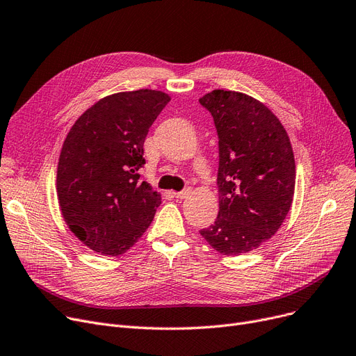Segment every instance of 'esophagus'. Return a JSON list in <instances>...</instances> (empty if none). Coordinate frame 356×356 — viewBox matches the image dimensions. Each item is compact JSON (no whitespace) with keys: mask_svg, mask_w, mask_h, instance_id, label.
Returning a JSON list of instances; mask_svg holds the SVG:
<instances>
[{"mask_svg":"<svg viewBox=\"0 0 356 356\" xmlns=\"http://www.w3.org/2000/svg\"><path fill=\"white\" fill-rule=\"evenodd\" d=\"M189 195H191V189H184L181 192H173V196L176 199H186Z\"/></svg>","mask_w":356,"mask_h":356,"instance_id":"esophagus-1","label":"esophagus"}]
</instances>
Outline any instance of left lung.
Returning <instances> with one entry per match:
<instances>
[{
	"label": "left lung",
	"mask_w": 356,
	"mask_h": 356,
	"mask_svg": "<svg viewBox=\"0 0 356 356\" xmlns=\"http://www.w3.org/2000/svg\"><path fill=\"white\" fill-rule=\"evenodd\" d=\"M213 117L219 145V212L200 231L223 255H241L268 241L293 202L296 163L283 124L255 98L215 89L199 99Z\"/></svg>",
	"instance_id": "obj_1"
}]
</instances>
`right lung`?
<instances>
[{
    "instance_id": "add662e5",
    "label": "right lung",
    "mask_w": 356,
    "mask_h": 356,
    "mask_svg": "<svg viewBox=\"0 0 356 356\" xmlns=\"http://www.w3.org/2000/svg\"><path fill=\"white\" fill-rule=\"evenodd\" d=\"M168 101L153 89L114 93L86 109L67 133L56 180L59 207L92 251L121 255L152 223L161 196L138 170L148 129Z\"/></svg>"
}]
</instances>
